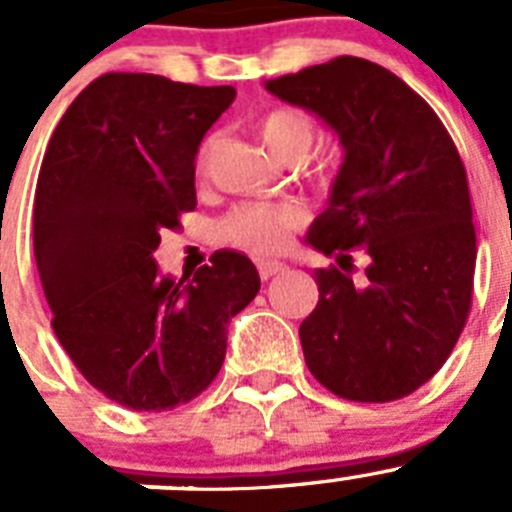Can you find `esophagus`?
<instances>
[{
  "mask_svg": "<svg viewBox=\"0 0 512 512\" xmlns=\"http://www.w3.org/2000/svg\"><path fill=\"white\" fill-rule=\"evenodd\" d=\"M283 270H285L283 262H260V265H257V272H260L262 280H270L272 275H280Z\"/></svg>",
  "mask_w": 512,
  "mask_h": 512,
  "instance_id": "34e87169",
  "label": "esophagus"
}]
</instances>
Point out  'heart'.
I'll return each mask as SVG.
<instances>
[{
  "label": "heart",
  "instance_id": "b5f03b06",
  "mask_svg": "<svg viewBox=\"0 0 512 512\" xmlns=\"http://www.w3.org/2000/svg\"><path fill=\"white\" fill-rule=\"evenodd\" d=\"M257 133L275 159L285 161V164H298L313 148L315 121L310 118V113L300 111V108H275L260 118ZM217 146L219 136H207L202 141L197 151L199 176L207 174ZM313 176L321 184H331L333 176H336V166L331 161H321V164H315ZM303 222V209L293 207V204H278V207L242 204L222 219V234L224 240L232 242V245L245 247L257 255H270V252L283 250L290 234L303 227Z\"/></svg>",
  "mask_w": 512,
  "mask_h": 512
}]
</instances>
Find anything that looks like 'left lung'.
Wrapping results in <instances>:
<instances>
[{
    "label": "left lung",
    "instance_id": "obj_1",
    "mask_svg": "<svg viewBox=\"0 0 512 512\" xmlns=\"http://www.w3.org/2000/svg\"><path fill=\"white\" fill-rule=\"evenodd\" d=\"M280 100L338 136L343 164L308 245L370 255L365 278L315 270L318 305L300 323L305 364L351 401H394L450 358L472 303L475 224L465 164L422 95L376 62L343 55L267 80Z\"/></svg>",
    "mask_w": 512,
    "mask_h": 512
}]
</instances>
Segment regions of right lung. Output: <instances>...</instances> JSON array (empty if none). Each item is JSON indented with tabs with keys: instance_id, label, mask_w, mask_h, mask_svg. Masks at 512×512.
I'll return each mask as SVG.
<instances>
[{
	"instance_id": "right-lung-1",
	"label": "right lung",
	"mask_w": 512,
	"mask_h": 512,
	"mask_svg": "<svg viewBox=\"0 0 512 512\" xmlns=\"http://www.w3.org/2000/svg\"><path fill=\"white\" fill-rule=\"evenodd\" d=\"M232 85L105 73L57 123L35 191V260L52 331L80 374L133 412L202 394L227 326L260 290L250 257L219 250L181 280L159 275L164 229L197 207L194 159Z\"/></svg>"
}]
</instances>
